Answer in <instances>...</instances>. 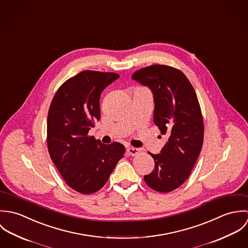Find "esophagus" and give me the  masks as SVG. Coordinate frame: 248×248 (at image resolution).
<instances>
[{"mask_svg": "<svg viewBox=\"0 0 248 248\" xmlns=\"http://www.w3.org/2000/svg\"><path fill=\"white\" fill-rule=\"evenodd\" d=\"M140 152V150L138 149V148H135V147H128V148H127V153H128L130 155H138Z\"/></svg>", "mask_w": 248, "mask_h": 248, "instance_id": "34e87169", "label": "esophagus"}]
</instances>
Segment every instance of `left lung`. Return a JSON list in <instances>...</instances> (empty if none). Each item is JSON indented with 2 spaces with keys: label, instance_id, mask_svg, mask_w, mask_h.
<instances>
[{
  "label": "left lung",
  "instance_id": "8db88e82",
  "mask_svg": "<svg viewBox=\"0 0 248 248\" xmlns=\"http://www.w3.org/2000/svg\"><path fill=\"white\" fill-rule=\"evenodd\" d=\"M132 78L152 90L154 122L168 138L160 154L149 153L155 169L144 180L156 192L174 191L190 176L203 144V117L196 92L182 71L166 65L143 68Z\"/></svg>",
  "mask_w": 248,
  "mask_h": 248
}]
</instances>
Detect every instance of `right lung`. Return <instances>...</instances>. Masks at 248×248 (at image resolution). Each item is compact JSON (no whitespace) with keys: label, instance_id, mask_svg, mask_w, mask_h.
Segmentation results:
<instances>
[{"label":"right lung","instance_id":"add662e5","mask_svg":"<svg viewBox=\"0 0 248 248\" xmlns=\"http://www.w3.org/2000/svg\"><path fill=\"white\" fill-rule=\"evenodd\" d=\"M119 77L114 72L83 71L64 82L48 109L46 143L66 183L84 195L97 192L125 153L124 145H105L89 131L100 119V95Z\"/></svg>","mask_w":248,"mask_h":248}]
</instances>
